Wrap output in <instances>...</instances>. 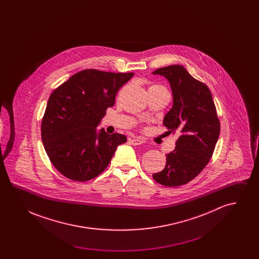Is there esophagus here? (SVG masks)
I'll use <instances>...</instances> for the list:
<instances>
[{
    "instance_id": "obj_1",
    "label": "esophagus",
    "mask_w": 259,
    "mask_h": 259,
    "mask_svg": "<svg viewBox=\"0 0 259 259\" xmlns=\"http://www.w3.org/2000/svg\"><path fill=\"white\" fill-rule=\"evenodd\" d=\"M129 141L134 146H139V145H142L144 143L142 140H139V139H130Z\"/></svg>"
}]
</instances>
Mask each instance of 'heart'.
Wrapping results in <instances>:
<instances>
[{
	"instance_id": "1",
	"label": "heart",
	"mask_w": 259,
	"mask_h": 259,
	"mask_svg": "<svg viewBox=\"0 0 259 259\" xmlns=\"http://www.w3.org/2000/svg\"><path fill=\"white\" fill-rule=\"evenodd\" d=\"M149 90H159V91H164V92H168L167 89L162 85H152L149 88ZM169 93V92H168Z\"/></svg>"
}]
</instances>
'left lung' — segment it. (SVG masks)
I'll return each mask as SVG.
<instances>
[{"label": "left lung", "mask_w": 259, "mask_h": 259, "mask_svg": "<svg viewBox=\"0 0 259 259\" xmlns=\"http://www.w3.org/2000/svg\"><path fill=\"white\" fill-rule=\"evenodd\" d=\"M152 74L165 76L172 88V107L163 124L179 131L176 148L166 154V166L152 177L169 187L186 185L196 178L212 156L221 122L209 87L195 79L181 65L159 68Z\"/></svg>", "instance_id": "1"}]
</instances>
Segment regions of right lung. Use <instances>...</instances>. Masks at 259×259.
Here are the masks:
<instances>
[{
	"label": "right lung",
	"instance_id": "add662e5",
	"mask_svg": "<svg viewBox=\"0 0 259 259\" xmlns=\"http://www.w3.org/2000/svg\"><path fill=\"white\" fill-rule=\"evenodd\" d=\"M134 73L87 69L72 75L50 95L41 120V141L52 165L66 178L87 182L111 162L127 138L96 127Z\"/></svg>",
	"mask_w": 259,
	"mask_h": 259
}]
</instances>
